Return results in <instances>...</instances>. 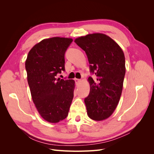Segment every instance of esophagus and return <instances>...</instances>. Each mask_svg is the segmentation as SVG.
I'll list each match as a JSON object with an SVG mask.
<instances>
[{
	"instance_id": "esophagus-1",
	"label": "esophagus",
	"mask_w": 154,
	"mask_h": 154,
	"mask_svg": "<svg viewBox=\"0 0 154 154\" xmlns=\"http://www.w3.org/2000/svg\"><path fill=\"white\" fill-rule=\"evenodd\" d=\"M74 81H75V83H76V85H78V83L80 82V79H77V78L74 79Z\"/></svg>"
}]
</instances>
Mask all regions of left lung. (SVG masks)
I'll use <instances>...</instances> for the list:
<instances>
[{
    "label": "left lung",
    "instance_id": "left-lung-1",
    "mask_svg": "<svg viewBox=\"0 0 154 154\" xmlns=\"http://www.w3.org/2000/svg\"><path fill=\"white\" fill-rule=\"evenodd\" d=\"M85 51L90 72L96 80L88 78L90 92L84 101L87 115L101 121L109 118L117 106L122 95L125 75V58L122 49L109 36L94 33L74 40Z\"/></svg>",
    "mask_w": 154,
    "mask_h": 154
}]
</instances>
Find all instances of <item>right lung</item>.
<instances>
[{
  "label": "right lung",
  "instance_id": "obj_1",
  "mask_svg": "<svg viewBox=\"0 0 154 154\" xmlns=\"http://www.w3.org/2000/svg\"><path fill=\"white\" fill-rule=\"evenodd\" d=\"M72 39L53 37L36 44L26 61L32 101L45 121L58 123L67 118L74 97V81L57 78L65 71V53Z\"/></svg>",
  "mask_w": 154,
  "mask_h": 154
}]
</instances>
